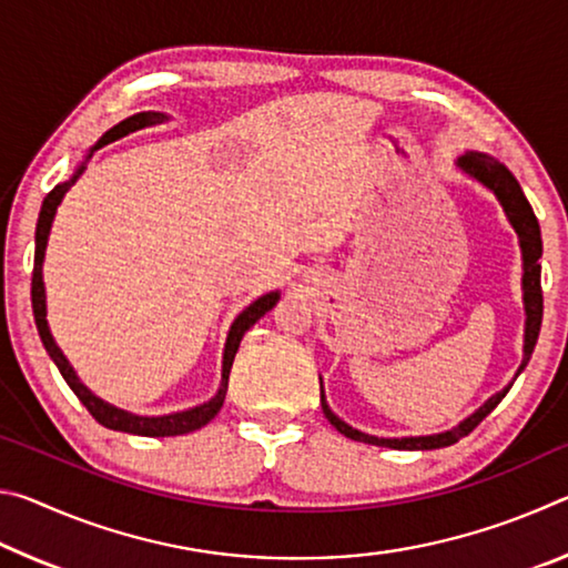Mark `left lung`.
<instances>
[{"mask_svg":"<svg viewBox=\"0 0 568 568\" xmlns=\"http://www.w3.org/2000/svg\"><path fill=\"white\" fill-rule=\"evenodd\" d=\"M456 168L464 172L466 178L480 182V185H484L486 190L494 192L498 205L504 207L508 223H511V227L516 230V235H518V247H521V267H524L521 291H524V313H526V321H524V358H521V365H518V371L514 376V378H518V373H521L526 368V363L531 361V353H534L536 341H538V331H541L544 295H541V265H538V257H541V253H544L541 227H538V220L534 215L531 205H528L521 185H518V180L511 175V170H508L504 162H498L496 158L486 155V152L468 150L456 160ZM508 388H511V383H508L504 390L494 393V396L488 398L484 406L470 413L468 418L460 420L458 426L448 428V430H440V434H430V436L381 438V436L363 434V430L348 426V423L335 416V413L331 410L328 400H325L323 381H321V406H323L325 418L331 420V426H335V430H341L345 438L361 440V444H371V446L398 448V450H430V448L450 446L464 436H468L470 430H474L478 423L484 420L488 413H491L498 406V403H501V398L506 396Z\"/></svg>","mask_w":568,"mask_h":568,"instance_id":"8db88e82","label":"left lung"}]
</instances>
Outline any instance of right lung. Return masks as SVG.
I'll return each instance as SVG.
<instances>
[{"mask_svg":"<svg viewBox=\"0 0 568 568\" xmlns=\"http://www.w3.org/2000/svg\"><path fill=\"white\" fill-rule=\"evenodd\" d=\"M170 118L162 112H138L132 114V118L122 120L120 124H114L112 130H108L102 134V138L94 142V145L88 150V155L80 162V165L74 168L72 178L60 182V185H54V190L50 195L44 197L42 210H40V220H37V233H34V271H32V311H34V323H37V331H40V338L44 343V351L50 353V358L54 361L57 368H60L62 378L67 381V386L74 390V396L82 400V406L92 413V418L102 423L104 428H112V430H122V434H134V436H182V434H192V430L207 426L210 420L217 416V410L223 408L225 403V393H227V378H230V368H233V361H235V353L240 348V341H243V335L253 328V325L263 318L267 311H273V305L281 301V291H271L257 297V301L250 303L243 313L237 315L230 325L227 331V341H225V351H223V371H220V388L217 393L210 400L200 403V406H192L185 410H178V413H165V416H138V413H130L124 408L112 406V403L102 400L100 396H94V393L84 386L77 376L74 368L70 365V361L64 358V353L60 351V345L54 343L52 338V331H50V323H47V293H44V275H42V267H44V253H47V240H50V230L54 223V215H57V207L67 195V190H70L84 170H88V162L90 158L98 152L100 148L110 145V142L124 138V134L130 132H138L142 128H152V124H160V122H168Z\"/></svg>","mask_w":568,"mask_h":568,"instance_id":"right-lung-1","label":"right lung"}]
</instances>
